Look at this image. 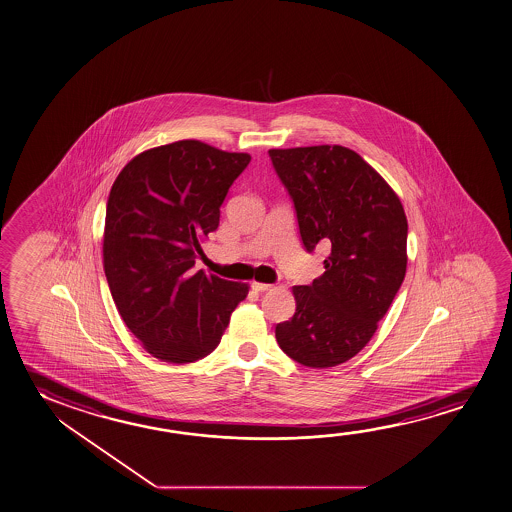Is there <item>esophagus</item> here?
<instances>
[{
    "label": "esophagus",
    "mask_w": 512,
    "mask_h": 512,
    "mask_svg": "<svg viewBox=\"0 0 512 512\" xmlns=\"http://www.w3.org/2000/svg\"><path fill=\"white\" fill-rule=\"evenodd\" d=\"M251 286L254 292H267V290H272V288H274L272 284L258 283V281H252Z\"/></svg>",
    "instance_id": "esophagus-1"
}]
</instances>
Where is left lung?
I'll return each mask as SVG.
<instances>
[{"instance_id": "obj_1", "label": "left lung", "mask_w": 512, "mask_h": 512, "mask_svg": "<svg viewBox=\"0 0 512 512\" xmlns=\"http://www.w3.org/2000/svg\"><path fill=\"white\" fill-rule=\"evenodd\" d=\"M268 155L292 195L304 247L331 245L324 274L293 286L297 308L277 324V343L309 368L341 365L372 340L406 277V211L386 179L349 147Z\"/></svg>"}]
</instances>
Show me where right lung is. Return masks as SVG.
I'll list each match as a JSON object with an SVG mask.
<instances>
[{"label": "right lung", "instance_id": "1", "mask_svg": "<svg viewBox=\"0 0 512 512\" xmlns=\"http://www.w3.org/2000/svg\"><path fill=\"white\" fill-rule=\"evenodd\" d=\"M251 162L201 140H178L131 158L106 204L103 267L124 324L151 356L183 365L219 345L249 284L195 272L201 242Z\"/></svg>", "mask_w": 512, "mask_h": 512}]
</instances>
